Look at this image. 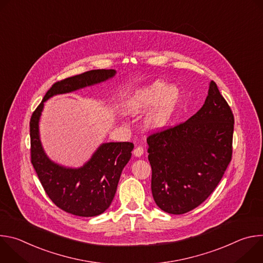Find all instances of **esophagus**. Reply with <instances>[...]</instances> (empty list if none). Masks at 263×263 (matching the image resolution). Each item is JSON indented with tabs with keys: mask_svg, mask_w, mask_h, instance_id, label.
Returning a JSON list of instances; mask_svg holds the SVG:
<instances>
[{
	"mask_svg": "<svg viewBox=\"0 0 263 263\" xmlns=\"http://www.w3.org/2000/svg\"><path fill=\"white\" fill-rule=\"evenodd\" d=\"M143 154V148L141 146H136L134 149H133V155L135 157H140L141 155Z\"/></svg>",
	"mask_w": 263,
	"mask_h": 263,
	"instance_id": "1",
	"label": "esophagus"
}]
</instances>
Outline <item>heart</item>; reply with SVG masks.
<instances>
[{
    "mask_svg": "<svg viewBox=\"0 0 263 263\" xmlns=\"http://www.w3.org/2000/svg\"><path fill=\"white\" fill-rule=\"evenodd\" d=\"M181 97L177 86L154 81L132 92L125 103V111L131 116H139L152 108L144 119V128L149 131H161L171 124Z\"/></svg>",
    "mask_w": 263,
    "mask_h": 263,
    "instance_id": "obj_1",
    "label": "heart"
}]
</instances>
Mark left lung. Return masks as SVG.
Listing matches in <instances>:
<instances>
[{
  "label": "left lung",
  "mask_w": 263,
  "mask_h": 263,
  "mask_svg": "<svg viewBox=\"0 0 263 263\" xmlns=\"http://www.w3.org/2000/svg\"><path fill=\"white\" fill-rule=\"evenodd\" d=\"M233 129L232 111L211 81L195 116L147 137L152 195L161 210L183 214L212 194L231 161Z\"/></svg>",
  "instance_id": "obj_1"
}]
</instances>
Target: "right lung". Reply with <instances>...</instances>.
<instances>
[{"instance_id":"1","label":"right lung","mask_w":263,"mask_h":263,"mask_svg":"<svg viewBox=\"0 0 263 263\" xmlns=\"http://www.w3.org/2000/svg\"><path fill=\"white\" fill-rule=\"evenodd\" d=\"M116 69H93L60 82L46 93L30 121L31 162L53 203L78 216H96L109 208L117 193L121 174L131 158L132 142H104L80 167H67L51 160L40 135V120L45 102L57 95L69 93L100 84L116 76Z\"/></svg>"}]
</instances>
